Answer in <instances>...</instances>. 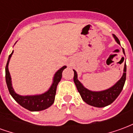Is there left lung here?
Instances as JSON below:
<instances>
[{
	"label": "left lung",
	"mask_w": 133,
	"mask_h": 133,
	"mask_svg": "<svg viewBox=\"0 0 133 133\" xmlns=\"http://www.w3.org/2000/svg\"><path fill=\"white\" fill-rule=\"evenodd\" d=\"M112 36L115 41L119 45H120L119 39L114 34H112ZM123 52L125 55V50L123 48ZM73 71H74L73 81L83 100L90 105L94 106L96 108H103L113 103L122 91L126 80V64L125 63L123 75L116 83L110 88H109L108 89L101 90V91H92L86 88L78 81L77 72L75 70H73Z\"/></svg>",
	"instance_id": "8db88e82"
}]
</instances>
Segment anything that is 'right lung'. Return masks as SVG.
<instances>
[{"label":"right lung","instance_id":"right-lung-1","mask_svg":"<svg viewBox=\"0 0 133 133\" xmlns=\"http://www.w3.org/2000/svg\"><path fill=\"white\" fill-rule=\"evenodd\" d=\"M13 50L8 57L7 64L5 66V81H6L8 89L9 90L10 95L20 105H21L22 107H23L24 108L27 109L30 111H41V110H43L48 108L49 107L52 105L55 101L57 85L62 78V72L65 68H66L67 66L64 65L55 72L52 79V84L46 92H43L42 94H38V95H21L16 93L13 89L11 76L8 70V64H9L10 58L13 55Z\"/></svg>","mask_w":133,"mask_h":133}]
</instances>
